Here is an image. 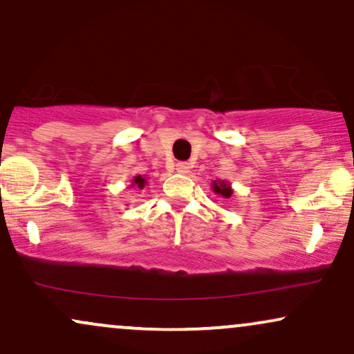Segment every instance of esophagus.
<instances>
[{"label":"esophagus","instance_id":"obj_1","mask_svg":"<svg viewBox=\"0 0 354 354\" xmlns=\"http://www.w3.org/2000/svg\"><path fill=\"white\" fill-rule=\"evenodd\" d=\"M176 171L181 174H188L191 171V163H188V161H181V163L176 165Z\"/></svg>","mask_w":354,"mask_h":354}]
</instances>
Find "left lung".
<instances>
[{"label": "left lung", "instance_id": "obj_1", "mask_svg": "<svg viewBox=\"0 0 354 354\" xmlns=\"http://www.w3.org/2000/svg\"><path fill=\"white\" fill-rule=\"evenodd\" d=\"M212 191L223 198H231L232 196V188L227 181H212Z\"/></svg>", "mask_w": 354, "mask_h": 354}]
</instances>
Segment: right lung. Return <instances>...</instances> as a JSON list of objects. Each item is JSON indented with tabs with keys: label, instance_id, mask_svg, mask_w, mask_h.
Wrapping results in <instances>:
<instances>
[{
	"label": "right lung",
	"instance_id": "obj_1",
	"mask_svg": "<svg viewBox=\"0 0 354 354\" xmlns=\"http://www.w3.org/2000/svg\"><path fill=\"white\" fill-rule=\"evenodd\" d=\"M145 185H147V180L142 176V174H138V176H135L133 180H131V188H138V189H143Z\"/></svg>",
	"mask_w": 354,
	"mask_h": 354
}]
</instances>
